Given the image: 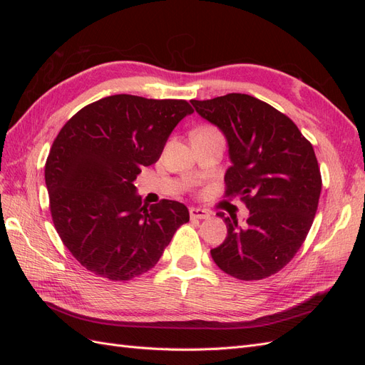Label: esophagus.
I'll list each match as a JSON object with an SVG mask.
<instances>
[{"mask_svg":"<svg viewBox=\"0 0 365 365\" xmlns=\"http://www.w3.org/2000/svg\"><path fill=\"white\" fill-rule=\"evenodd\" d=\"M189 213H190V217H192V219H208V217H210V212H207L205 208L190 207Z\"/></svg>","mask_w":365,"mask_h":365,"instance_id":"esophagus-1","label":"esophagus"}]
</instances>
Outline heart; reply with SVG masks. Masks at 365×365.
<instances>
[{
  "mask_svg": "<svg viewBox=\"0 0 365 365\" xmlns=\"http://www.w3.org/2000/svg\"><path fill=\"white\" fill-rule=\"evenodd\" d=\"M196 132H201V134H210V132H217V130L212 126H202V128L197 129Z\"/></svg>",
  "mask_w": 365,
  "mask_h": 365,
  "instance_id": "1",
  "label": "heart"
}]
</instances>
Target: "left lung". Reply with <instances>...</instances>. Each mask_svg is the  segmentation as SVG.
Segmentation results:
<instances>
[{"instance_id": "left-lung-1", "label": "left lung", "mask_w": 365, "mask_h": 365, "mask_svg": "<svg viewBox=\"0 0 365 365\" xmlns=\"http://www.w3.org/2000/svg\"><path fill=\"white\" fill-rule=\"evenodd\" d=\"M192 105L227 138L225 196L240 197L250 210L244 225L236 215L217 213L228 235L212 257L231 277L267 279L292 260L312 227L322 193L314 148L288 115L252 96L231 93Z\"/></svg>"}]
</instances>
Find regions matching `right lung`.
<instances>
[{"label":"right lung","instance_id":"add662e5","mask_svg":"<svg viewBox=\"0 0 365 365\" xmlns=\"http://www.w3.org/2000/svg\"><path fill=\"white\" fill-rule=\"evenodd\" d=\"M185 101L115 94L63 125L46 163L50 212L63 245L98 277L123 282L153 268L189 210L178 201L143 205L134 181L157 163Z\"/></svg>","mask_w":365,"mask_h":365}]
</instances>
